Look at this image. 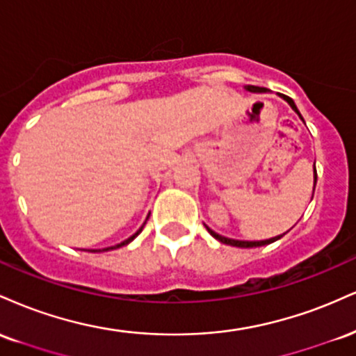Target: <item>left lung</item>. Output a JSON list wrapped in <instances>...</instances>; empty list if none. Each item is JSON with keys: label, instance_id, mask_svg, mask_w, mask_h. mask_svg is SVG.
Returning a JSON list of instances; mask_svg holds the SVG:
<instances>
[{"label": "left lung", "instance_id": "1", "mask_svg": "<svg viewBox=\"0 0 356 356\" xmlns=\"http://www.w3.org/2000/svg\"><path fill=\"white\" fill-rule=\"evenodd\" d=\"M245 90L246 91H250V93H266V88H260V86H253V85H246L245 86ZM282 98L285 99V102L290 104L291 106V110H293L296 115L300 116V120L303 121L305 123V120H303V116L300 115V111H298V108H296V104H295V102L291 98H288V96H285V95H282ZM315 166V165H313ZM315 170V168H313ZM315 185H316V171H315V177H313V191H315ZM207 229H208V233H210V235L213 236V238H216V240L218 241H221V243H225V245H232V246H238V248H254V246H265V245H270V243H273V241H277V240H280V238H282L283 235H285V233H283V235H278V236H273V238H268V240H260V241H243V240H233V238H227V236H221V235H218V233L216 232H213L211 228H208L207 227Z\"/></svg>", "mask_w": 356, "mask_h": 356}]
</instances>
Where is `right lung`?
Masks as SVG:
<instances>
[{"label": "right lung", "mask_w": 356, "mask_h": 356, "mask_svg": "<svg viewBox=\"0 0 356 356\" xmlns=\"http://www.w3.org/2000/svg\"><path fill=\"white\" fill-rule=\"evenodd\" d=\"M146 223V221H145ZM145 223H143V227H145ZM143 227H141L140 229H138V232L135 233V235H131L128 238V240H124V241H121V243H118V245H115V246H108V248H103V250H91V252H110V250H116V248H121V246H124V245H128V243H131L133 240H135V238L140 235L141 233V229H143Z\"/></svg>", "instance_id": "right-lung-1"}]
</instances>
